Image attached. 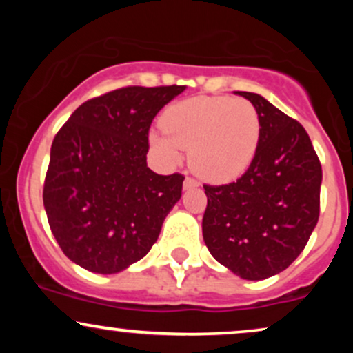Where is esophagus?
<instances>
[{
	"instance_id": "obj_1",
	"label": "esophagus",
	"mask_w": 353,
	"mask_h": 353,
	"mask_svg": "<svg viewBox=\"0 0 353 353\" xmlns=\"http://www.w3.org/2000/svg\"><path fill=\"white\" fill-rule=\"evenodd\" d=\"M199 188V182H197L196 179H192V177H185L184 179V189H196Z\"/></svg>"
}]
</instances>
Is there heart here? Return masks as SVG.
Listing matches in <instances>:
<instances>
[{
	"label": "heart",
	"instance_id": "obj_1",
	"mask_svg": "<svg viewBox=\"0 0 353 353\" xmlns=\"http://www.w3.org/2000/svg\"><path fill=\"white\" fill-rule=\"evenodd\" d=\"M163 125L149 134L156 152L176 164L182 149H188L192 171L212 182L244 174L261 139V119L254 104L229 96L179 101L164 112Z\"/></svg>",
	"mask_w": 353,
	"mask_h": 353
}]
</instances>
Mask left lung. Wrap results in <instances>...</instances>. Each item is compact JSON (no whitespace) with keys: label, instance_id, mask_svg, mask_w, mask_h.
Instances as JSON below:
<instances>
[{"label":"left lung","instance_id":"8db88e82","mask_svg":"<svg viewBox=\"0 0 353 353\" xmlns=\"http://www.w3.org/2000/svg\"><path fill=\"white\" fill-rule=\"evenodd\" d=\"M261 139L236 182L204 185L202 236L219 264L247 281H262L301 255L320 212L322 165L301 123L255 92Z\"/></svg>","mask_w":353,"mask_h":353}]
</instances>
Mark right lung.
Listing matches in <instances>:
<instances>
[{
  "instance_id": "add662e5",
  "label": "right lung",
  "mask_w": 353,
  "mask_h": 353,
  "mask_svg": "<svg viewBox=\"0 0 353 353\" xmlns=\"http://www.w3.org/2000/svg\"><path fill=\"white\" fill-rule=\"evenodd\" d=\"M185 86H129L89 99L51 145L43 202L52 236L70 261L116 274L141 261L182 194L184 176L145 163L149 128Z\"/></svg>"
}]
</instances>
